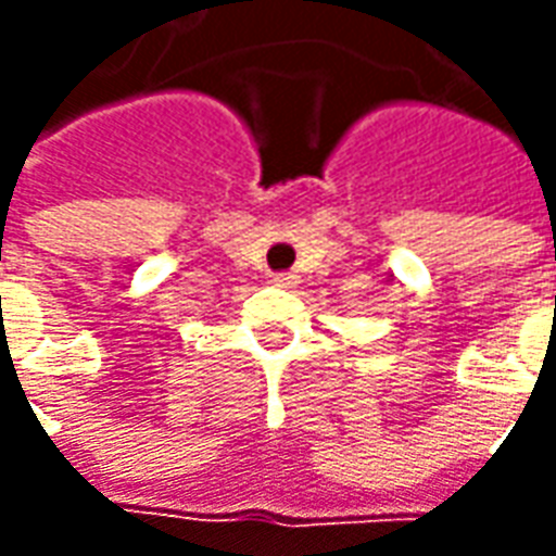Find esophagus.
I'll list each match as a JSON object with an SVG mask.
<instances>
[{
  "mask_svg": "<svg viewBox=\"0 0 556 556\" xmlns=\"http://www.w3.org/2000/svg\"><path fill=\"white\" fill-rule=\"evenodd\" d=\"M298 282H301V279H298V274H274V286H277V289H298Z\"/></svg>",
  "mask_w": 556,
  "mask_h": 556,
  "instance_id": "34e87169",
  "label": "esophagus"
}]
</instances>
